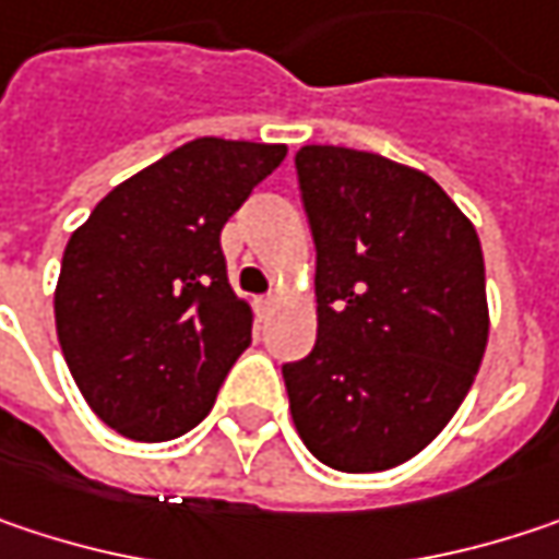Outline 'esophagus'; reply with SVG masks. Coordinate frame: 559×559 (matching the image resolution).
<instances>
[{
    "label": "esophagus",
    "mask_w": 559,
    "mask_h": 559,
    "mask_svg": "<svg viewBox=\"0 0 559 559\" xmlns=\"http://www.w3.org/2000/svg\"><path fill=\"white\" fill-rule=\"evenodd\" d=\"M259 310L269 313V310H272V297H259Z\"/></svg>",
    "instance_id": "obj_1"
}]
</instances>
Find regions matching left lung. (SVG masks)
Wrapping results in <instances>:
<instances>
[{
  "label": "left lung",
  "instance_id": "left-lung-1",
  "mask_svg": "<svg viewBox=\"0 0 559 559\" xmlns=\"http://www.w3.org/2000/svg\"><path fill=\"white\" fill-rule=\"evenodd\" d=\"M294 166L317 242V345L281 365L290 416L332 471H386L448 426L480 371V239L438 181L378 153L304 146Z\"/></svg>",
  "mask_w": 559,
  "mask_h": 559
}]
</instances>
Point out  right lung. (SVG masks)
Listing matches in <instances>:
<instances>
[{
	"label": "right lung",
	"mask_w": 559,
	"mask_h": 559,
	"mask_svg": "<svg viewBox=\"0 0 559 559\" xmlns=\"http://www.w3.org/2000/svg\"><path fill=\"white\" fill-rule=\"evenodd\" d=\"M281 143L201 136L118 185L70 236L53 313L95 416L133 441H169L214 406L252 342L221 229L284 159Z\"/></svg>",
	"instance_id": "obj_1"
}]
</instances>
